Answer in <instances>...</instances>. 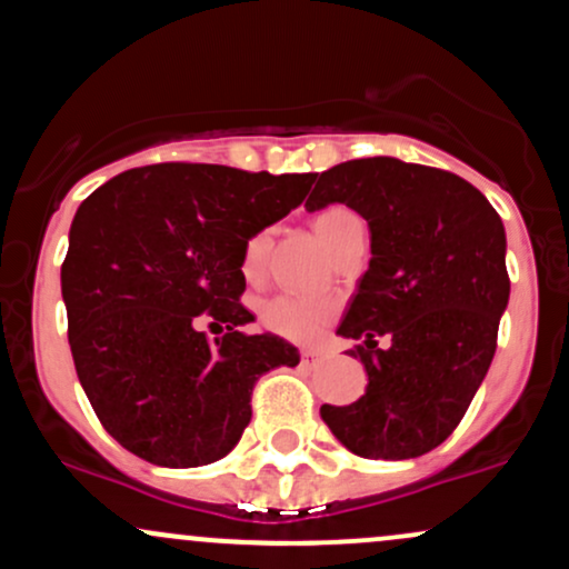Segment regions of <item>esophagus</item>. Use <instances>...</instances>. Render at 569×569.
Wrapping results in <instances>:
<instances>
[{
	"label": "esophagus",
	"instance_id": "esophagus-1",
	"mask_svg": "<svg viewBox=\"0 0 569 569\" xmlns=\"http://www.w3.org/2000/svg\"><path fill=\"white\" fill-rule=\"evenodd\" d=\"M302 365H308V367H316L318 361L323 359V353L321 351H316V348H302Z\"/></svg>",
	"mask_w": 569,
	"mask_h": 569
}]
</instances>
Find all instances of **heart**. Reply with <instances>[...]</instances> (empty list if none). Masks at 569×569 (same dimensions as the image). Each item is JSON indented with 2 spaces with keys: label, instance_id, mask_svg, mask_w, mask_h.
<instances>
[{
  "label": "heart",
  "instance_id": "obj_1",
  "mask_svg": "<svg viewBox=\"0 0 569 569\" xmlns=\"http://www.w3.org/2000/svg\"><path fill=\"white\" fill-rule=\"evenodd\" d=\"M351 221H359L356 213L348 208H335L321 210L313 218L316 234L321 237L323 246L332 248L337 234L342 232V227ZM267 248H270V232L267 229H259L246 240V248H242V272L248 278H256L264 267ZM335 318V305L329 299H316V297H299V295H278L267 299L261 305V323L270 329L272 335L286 337V340L295 342H313L327 332L329 321Z\"/></svg>",
  "mask_w": 569,
  "mask_h": 569
}]
</instances>
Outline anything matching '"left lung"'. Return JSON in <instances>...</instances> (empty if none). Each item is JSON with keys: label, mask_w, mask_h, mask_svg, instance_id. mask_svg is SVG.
Segmentation results:
<instances>
[{"label": "left lung", "mask_w": 569, "mask_h": 569, "mask_svg": "<svg viewBox=\"0 0 569 569\" xmlns=\"http://www.w3.org/2000/svg\"><path fill=\"white\" fill-rule=\"evenodd\" d=\"M332 202L370 227V270L337 329L361 342L351 356L370 383L321 418L356 457L416 459L459 427L495 359L510 297L502 221L459 174L389 156L318 174L305 208Z\"/></svg>", "instance_id": "left-lung-1"}]
</instances>
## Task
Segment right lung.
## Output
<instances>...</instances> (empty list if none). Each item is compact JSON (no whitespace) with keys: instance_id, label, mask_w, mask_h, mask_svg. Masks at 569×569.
I'll return each instance as SVG.
<instances>
[{"instance_id":"1","label":"right lung","mask_w":569,"mask_h":569,"mask_svg":"<svg viewBox=\"0 0 569 569\" xmlns=\"http://www.w3.org/2000/svg\"><path fill=\"white\" fill-rule=\"evenodd\" d=\"M310 183L313 172L167 161L83 199L61 264L67 332L93 413L134 457L159 467L227 457L251 421L256 380L299 365L286 340L240 329L253 321L240 302L242 248ZM202 315L228 332L210 341L196 329Z\"/></svg>"}]
</instances>
